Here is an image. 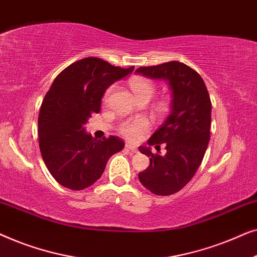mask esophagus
Instances as JSON below:
<instances>
[{
	"label": "esophagus",
	"mask_w": 257,
	"mask_h": 257,
	"mask_svg": "<svg viewBox=\"0 0 257 257\" xmlns=\"http://www.w3.org/2000/svg\"><path fill=\"white\" fill-rule=\"evenodd\" d=\"M126 149L127 150H130L131 151L132 153H138V149H137L136 146H133V145H131V144H126Z\"/></svg>",
	"instance_id": "esophagus-1"
}]
</instances>
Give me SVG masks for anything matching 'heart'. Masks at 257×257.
Instances as JSON below:
<instances>
[{"label":"heart","mask_w":257,"mask_h":257,"mask_svg":"<svg viewBox=\"0 0 257 257\" xmlns=\"http://www.w3.org/2000/svg\"><path fill=\"white\" fill-rule=\"evenodd\" d=\"M130 86H131L132 91L135 92L137 99H139V98H149L150 99L154 94V91H156V87H154L153 84L150 80L142 78V77L132 78L130 80ZM112 90H113V86L108 87L106 93H105V99L110 96ZM147 128H149V121L144 118H138L133 119V120L122 121L119 125L118 131L126 139L135 142V140H138L140 138L143 132H145Z\"/></svg>","instance_id":"1"}]
</instances>
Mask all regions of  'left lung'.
I'll return each mask as SVG.
<instances>
[{
	"mask_svg": "<svg viewBox=\"0 0 257 257\" xmlns=\"http://www.w3.org/2000/svg\"><path fill=\"white\" fill-rule=\"evenodd\" d=\"M136 72L167 80L172 92L170 115L147 140L149 147H139L150 157L149 167L140 172L139 180L153 194H174L194 177L208 146L212 121L208 91L195 70L177 61L143 66ZM161 143L167 146V154L153 155L150 146L159 150Z\"/></svg>",
	"mask_w": 257,
	"mask_h": 257,
	"instance_id": "obj_1",
	"label": "left lung"
}]
</instances>
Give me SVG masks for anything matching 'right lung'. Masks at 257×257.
<instances>
[{
  "label": "right lung",
  "instance_id": "add662e5",
  "mask_svg": "<svg viewBox=\"0 0 257 257\" xmlns=\"http://www.w3.org/2000/svg\"><path fill=\"white\" fill-rule=\"evenodd\" d=\"M133 69L87 57L55 78L40 110L38 137L45 166L58 184L73 191L87 188L101 177L110 157L124 149V140L115 136L92 138L85 125L100 111L107 87Z\"/></svg>",
  "mask_w": 257,
  "mask_h": 257
}]
</instances>
